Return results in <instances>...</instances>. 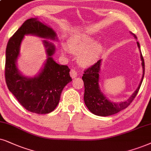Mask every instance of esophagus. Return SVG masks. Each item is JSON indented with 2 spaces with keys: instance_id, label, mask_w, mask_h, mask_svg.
Segmentation results:
<instances>
[{
  "instance_id": "34e87169",
  "label": "esophagus",
  "mask_w": 151,
  "mask_h": 151,
  "mask_svg": "<svg viewBox=\"0 0 151 151\" xmlns=\"http://www.w3.org/2000/svg\"><path fill=\"white\" fill-rule=\"evenodd\" d=\"M70 76H71L72 78H75V77H77V71H76V70H74V69L70 70Z\"/></svg>"
}]
</instances>
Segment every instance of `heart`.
<instances>
[{
	"instance_id": "obj_1",
	"label": "heart",
	"mask_w": 151,
	"mask_h": 151,
	"mask_svg": "<svg viewBox=\"0 0 151 151\" xmlns=\"http://www.w3.org/2000/svg\"><path fill=\"white\" fill-rule=\"evenodd\" d=\"M94 40L87 35L77 36L68 42L70 50L78 54V61L82 65H89L96 61L102 52V45L93 43ZM65 52V49H63Z\"/></svg>"
}]
</instances>
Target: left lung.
I'll return each instance as SVG.
<instances>
[{
    "instance_id": "1",
    "label": "left lung",
    "mask_w": 151,
    "mask_h": 151,
    "mask_svg": "<svg viewBox=\"0 0 151 151\" xmlns=\"http://www.w3.org/2000/svg\"><path fill=\"white\" fill-rule=\"evenodd\" d=\"M131 33L134 36L135 38H137L136 35L134 33ZM137 46L140 49V45L138 42H137ZM141 60H142V65L143 68L142 80L134 93L125 102L117 103L111 102L110 100H107L106 97L101 92L100 86H99V79H100L99 74L100 71L102 60H99L94 65L85 70L84 74H83V77H82L85 88L83 99H84L85 104L90 110V111L92 112L95 115L100 116H111L127 108L132 102L133 100L135 98L139 92L144 77L145 64L142 53H141Z\"/></svg>"
}]
</instances>
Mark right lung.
<instances>
[{"mask_svg":"<svg viewBox=\"0 0 151 151\" xmlns=\"http://www.w3.org/2000/svg\"><path fill=\"white\" fill-rule=\"evenodd\" d=\"M25 35H34L53 40L56 39V34L52 28L37 19L26 20L9 38L7 45L5 81L9 91L26 110L39 114H49L58 105L63 89L72 81L70 69L53 60L51 56L55 51L54 45L44 40L48 58L42 70L33 78L23 76L17 69L16 61Z\"/></svg>","mask_w":151,"mask_h":151,"instance_id":"right-lung-1","label":"right lung"}]
</instances>
